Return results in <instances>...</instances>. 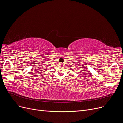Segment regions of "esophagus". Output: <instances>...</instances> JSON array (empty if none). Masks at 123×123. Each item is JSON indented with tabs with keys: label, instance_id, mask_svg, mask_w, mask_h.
Wrapping results in <instances>:
<instances>
[{
	"label": "esophagus",
	"instance_id": "esophagus-1",
	"mask_svg": "<svg viewBox=\"0 0 123 123\" xmlns=\"http://www.w3.org/2000/svg\"><path fill=\"white\" fill-rule=\"evenodd\" d=\"M60 65H62V63H60Z\"/></svg>",
	"mask_w": 123,
	"mask_h": 123
}]
</instances>
